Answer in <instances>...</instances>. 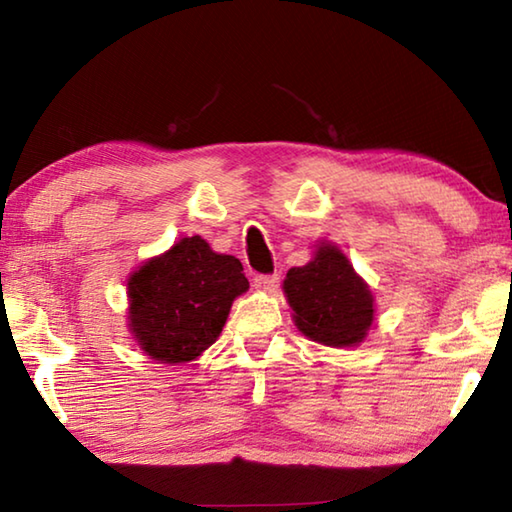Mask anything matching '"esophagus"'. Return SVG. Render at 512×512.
Instances as JSON below:
<instances>
[{
    "label": "esophagus",
    "instance_id": "1",
    "mask_svg": "<svg viewBox=\"0 0 512 512\" xmlns=\"http://www.w3.org/2000/svg\"><path fill=\"white\" fill-rule=\"evenodd\" d=\"M277 287H280V273L255 277V289H259V291H275Z\"/></svg>",
    "mask_w": 512,
    "mask_h": 512
}]
</instances>
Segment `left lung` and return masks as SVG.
I'll return each instance as SVG.
<instances>
[{
	"label": "left lung",
	"mask_w": 512,
	"mask_h": 512,
	"mask_svg": "<svg viewBox=\"0 0 512 512\" xmlns=\"http://www.w3.org/2000/svg\"><path fill=\"white\" fill-rule=\"evenodd\" d=\"M284 293L298 329L325 345H354L372 323V293L339 248L320 246L305 266L287 273Z\"/></svg>",
	"instance_id": "left-lung-1"
}]
</instances>
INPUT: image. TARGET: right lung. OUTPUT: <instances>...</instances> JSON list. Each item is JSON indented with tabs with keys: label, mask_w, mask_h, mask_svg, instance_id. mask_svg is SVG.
I'll return each instance as SVG.
<instances>
[{
	"label": "right lung",
	"mask_w": 512,
	"mask_h": 512,
	"mask_svg": "<svg viewBox=\"0 0 512 512\" xmlns=\"http://www.w3.org/2000/svg\"><path fill=\"white\" fill-rule=\"evenodd\" d=\"M246 289L237 257L216 255L205 239L187 237L128 282L131 332L155 361H192L216 341L232 300Z\"/></svg>",
	"instance_id": "obj_1"
}]
</instances>
